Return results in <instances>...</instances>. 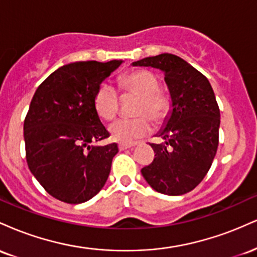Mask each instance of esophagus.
<instances>
[{"mask_svg":"<svg viewBox=\"0 0 257 257\" xmlns=\"http://www.w3.org/2000/svg\"><path fill=\"white\" fill-rule=\"evenodd\" d=\"M132 147H134V145H131V144H119L118 145L119 151H124V150L132 149Z\"/></svg>","mask_w":257,"mask_h":257,"instance_id":"34e87169","label":"esophagus"}]
</instances>
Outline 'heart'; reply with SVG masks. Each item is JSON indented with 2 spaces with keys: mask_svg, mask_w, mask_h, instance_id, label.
Instances as JSON below:
<instances>
[{
  "mask_svg": "<svg viewBox=\"0 0 257 257\" xmlns=\"http://www.w3.org/2000/svg\"><path fill=\"white\" fill-rule=\"evenodd\" d=\"M120 88L125 93L140 96L135 114L141 116L134 119H118L108 126L113 141L131 144L145 137L152 131L150 117L155 123H161L167 117L170 100L159 90V81L152 72L140 70L126 75L120 79ZM94 107L100 118L111 120L116 117L119 107L118 93L113 87L102 83L94 96Z\"/></svg>",
  "mask_w": 257,
  "mask_h": 257,
  "instance_id": "b5f03b06",
  "label": "heart"
}]
</instances>
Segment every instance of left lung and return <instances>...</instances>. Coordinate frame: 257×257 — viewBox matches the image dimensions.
Instances as JSON below:
<instances>
[{"label":"left lung","mask_w":257,"mask_h":257,"mask_svg":"<svg viewBox=\"0 0 257 257\" xmlns=\"http://www.w3.org/2000/svg\"><path fill=\"white\" fill-rule=\"evenodd\" d=\"M133 66L161 70L172 108L150 144L155 159L141 169L155 191L180 196L192 191L210 169L219 145L220 110L208 78L178 55L163 53L134 61Z\"/></svg>","instance_id":"left-lung-1"}]
</instances>
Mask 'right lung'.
<instances>
[{"mask_svg":"<svg viewBox=\"0 0 257 257\" xmlns=\"http://www.w3.org/2000/svg\"><path fill=\"white\" fill-rule=\"evenodd\" d=\"M122 63L64 65L35 91L24 122L26 161L44 190L61 202H87L110 175L118 147L95 145L110 134L96 113L94 96Z\"/></svg>","mask_w":257,"mask_h":257,"instance_id":"1","label":"right lung"}]
</instances>
